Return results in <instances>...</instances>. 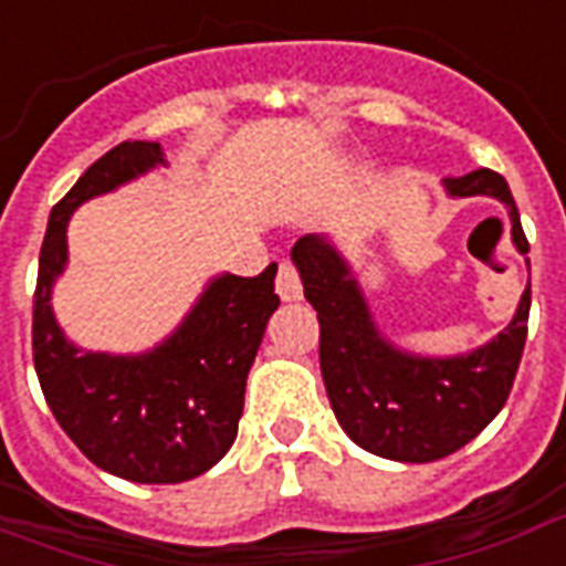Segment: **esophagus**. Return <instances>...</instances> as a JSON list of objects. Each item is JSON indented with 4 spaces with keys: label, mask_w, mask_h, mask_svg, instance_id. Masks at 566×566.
<instances>
[{
    "label": "esophagus",
    "mask_w": 566,
    "mask_h": 566,
    "mask_svg": "<svg viewBox=\"0 0 566 566\" xmlns=\"http://www.w3.org/2000/svg\"><path fill=\"white\" fill-rule=\"evenodd\" d=\"M275 291H279V296H282L284 303H291V300H300V296H303V282H300V272H296L294 261L279 263Z\"/></svg>",
    "instance_id": "1"
}]
</instances>
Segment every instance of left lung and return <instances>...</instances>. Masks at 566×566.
Returning a JSON list of instances; mask_svg holds the SVG:
<instances>
[{"label":"left lung","mask_w":566,"mask_h":566,"mask_svg":"<svg viewBox=\"0 0 566 566\" xmlns=\"http://www.w3.org/2000/svg\"><path fill=\"white\" fill-rule=\"evenodd\" d=\"M447 191L501 200L510 209L516 249L528 254L516 200L501 174L480 167L464 177H447ZM294 263L321 324L326 396L350 441L392 462H438L495 420L513 389L528 338L531 284L516 317L495 342L468 357L422 359L380 338L357 282L329 242L303 237L294 245Z\"/></svg>","instance_id":"left-lung-1"}]
</instances>
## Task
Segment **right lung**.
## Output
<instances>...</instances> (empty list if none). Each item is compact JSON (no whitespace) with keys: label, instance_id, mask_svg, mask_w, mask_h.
<instances>
[{"label":"right lung","instance_id":"right-lung-1","mask_svg":"<svg viewBox=\"0 0 566 566\" xmlns=\"http://www.w3.org/2000/svg\"><path fill=\"white\" fill-rule=\"evenodd\" d=\"M153 165H165L161 146L123 140L53 207L38 261L32 359L50 411L92 464L132 483H182L209 471L237 438L245 378L279 308V266L254 279H216L186 324L144 357L90 354L65 342L50 284L69 258L71 212Z\"/></svg>","mask_w":566,"mask_h":566}]
</instances>
